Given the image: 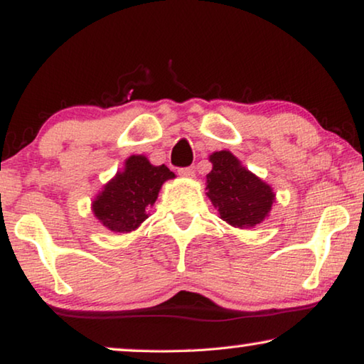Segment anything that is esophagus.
<instances>
[{
    "label": "esophagus",
    "mask_w": 364,
    "mask_h": 364,
    "mask_svg": "<svg viewBox=\"0 0 364 364\" xmlns=\"http://www.w3.org/2000/svg\"><path fill=\"white\" fill-rule=\"evenodd\" d=\"M178 175L184 178H194V168L193 167H183L178 168Z\"/></svg>",
    "instance_id": "1"
}]
</instances>
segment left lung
<instances>
[{"instance_id":"left-lung-1","label":"left lung","mask_w":364,"mask_h":364,"mask_svg":"<svg viewBox=\"0 0 364 364\" xmlns=\"http://www.w3.org/2000/svg\"><path fill=\"white\" fill-rule=\"evenodd\" d=\"M213 168L207 175V196L221 220L237 228L255 226L267 217L274 194L268 184L245 170L228 151L210 156Z\"/></svg>"}]
</instances>
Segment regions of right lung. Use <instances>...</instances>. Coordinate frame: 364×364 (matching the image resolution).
Returning a JSON list of instances; mask_svg holds the SVG:
<instances>
[{"mask_svg":"<svg viewBox=\"0 0 364 364\" xmlns=\"http://www.w3.org/2000/svg\"><path fill=\"white\" fill-rule=\"evenodd\" d=\"M165 165L154 167L144 156H132L125 170L104 186L93 202V212L101 223L115 232H128L149 217L164 181L173 178Z\"/></svg>","mask_w":364,"mask_h":364,"instance_id":"add662e5","label":"right lung"}]
</instances>
